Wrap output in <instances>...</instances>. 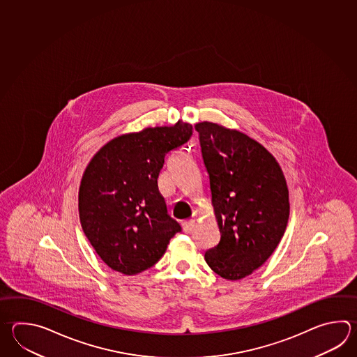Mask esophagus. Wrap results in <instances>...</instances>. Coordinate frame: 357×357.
Segmentation results:
<instances>
[{
	"label": "esophagus",
	"mask_w": 357,
	"mask_h": 357,
	"mask_svg": "<svg viewBox=\"0 0 357 357\" xmlns=\"http://www.w3.org/2000/svg\"><path fill=\"white\" fill-rule=\"evenodd\" d=\"M193 226H195V220H193V218H190V220H185V221H183V231L187 234L190 233V231H192V229H193Z\"/></svg>",
	"instance_id": "obj_1"
}]
</instances>
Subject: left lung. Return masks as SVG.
I'll use <instances>...</instances> for the list:
<instances>
[{
    "label": "left lung",
    "mask_w": 357,
    "mask_h": 357,
    "mask_svg": "<svg viewBox=\"0 0 357 357\" xmlns=\"http://www.w3.org/2000/svg\"><path fill=\"white\" fill-rule=\"evenodd\" d=\"M195 128L221 233L204 259L218 276L241 280L259 268L282 239L289 190L276 159L255 139L211 122Z\"/></svg>",
    "instance_id": "obj_1"
}]
</instances>
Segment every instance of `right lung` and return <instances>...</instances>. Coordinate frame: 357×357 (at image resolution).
<instances>
[{"label": "right lung", "mask_w": 357, "mask_h": 357, "mask_svg": "<svg viewBox=\"0 0 357 357\" xmlns=\"http://www.w3.org/2000/svg\"><path fill=\"white\" fill-rule=\"evenodd\" d=\"M190 136L192 126L181 121L146 128L112 139L89 162L79 192L81 226L110 268L128 276L151 268L182 231L158 178L167 153Z\"/></svg>", "instance_id": "right-lung-1"}]
</instances>
